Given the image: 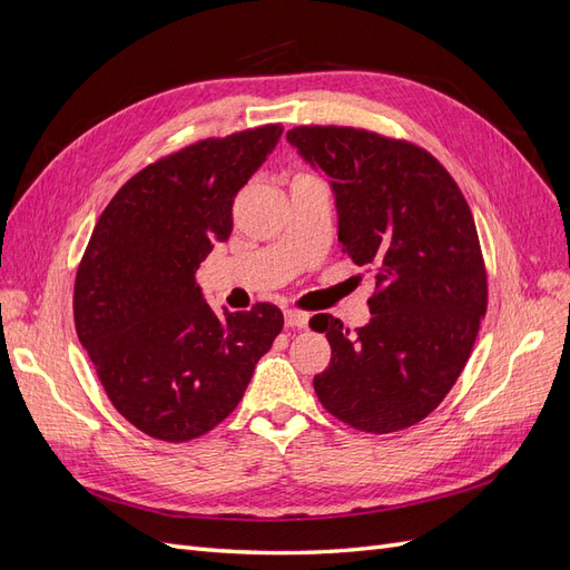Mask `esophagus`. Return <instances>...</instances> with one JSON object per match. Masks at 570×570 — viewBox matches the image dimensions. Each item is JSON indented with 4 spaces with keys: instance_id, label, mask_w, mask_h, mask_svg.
Returning <instances> with one entry per match:
<instances>
[{
    "instance_id": "34e87169",
    "label": "esophagus",
    "mask_w": 570,
    "mask_h": 570,
    "mask_svg": "<svg viewBox=\"0 0 570 570\" xmlns=\"http://www.w3.org/2000/svg\"><path fill=\"white\" fill-rule=\"evenodd\" d=\"M285 325L287 327H306L308 314L299 312V308H285Z\"/></svg>"
}]
</instances>
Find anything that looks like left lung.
<instances>
[{
    "instance_id": "1",
    "label": "left lung",
    "mask_w": 570,
    "mask_h": 570,
    "mask_svg": "<svg viewBox=\"0 0 570 570\" xmlns=\"http://www.w3.org/2000/svg\"><path fill=\"white\" fill-rule=\"evenodd\" d=\"M287 140L333 183L342 252L375 273L364 327L312 318L333 350L314 377L316 396L361 433L416 425L454 387L488 312L469 202L450 170L409 140L352 126H297Z\"/></svg>"
}]
</instances>
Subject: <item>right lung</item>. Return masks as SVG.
Listing matches in <instances>:
<instances>
[{
  "instance_id": "right-lung-1",
  "label": "right lung",
  "mask_w": 570,
  "mask_h": 570,
  "mask_svg": "<svg viewBox=\"0 0 570 570\" xmlns=\"http://www.w3.org/2000/svg\"><path fill=\"white\" fill-rule=\"evenodd\" d=\"M281 135L268 124L166 154L118 189L85 247L78 340L114 409L154 440L189 442L228 419L283 331L278 306L216 314L195 283Z\"/></svg>"
}]
</instances>
